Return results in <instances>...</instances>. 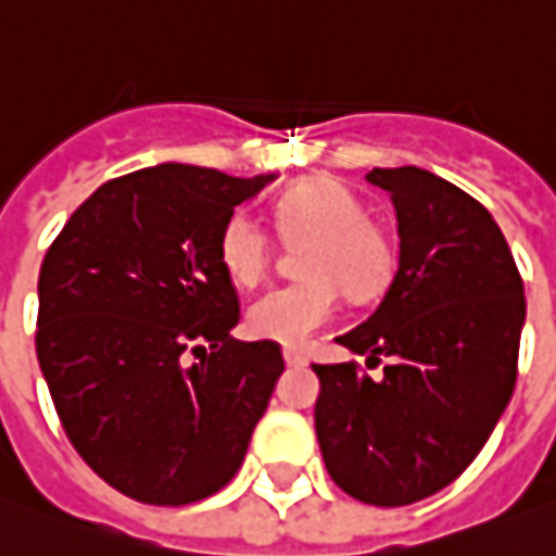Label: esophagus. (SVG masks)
Here are the masks:
<instances>
[{"instance_id": "esophagus-1", "label": "esophagus", "mask_w": 556, "mask_h": 556, "mask_svg": "<svg viewBox=\"0 0 556 556\" xmlns=\"http://www.w3.org/2000/svg\"><path fill=\"white\" fill-rule=\"evenodd\" d=\"M305 351L302 348H293V344H287L285 348V363L287 366H305Z\"/></svg>"}]
</instances>
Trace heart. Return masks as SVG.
Listing matches in <instances>:
<instances>
[{
  "label": "heart",
  "instance_id": "1",
  "mask_svg": "<svg viewBox=\"0 0 556 556\" xmlns=\"http://www.w3.org/2000/svg\"><path fill=\"white\" fill-rule=\"evenodd\" d=\"M278 236L300 245L302 278L269 287L248 305V329L281 344L305 342L324 327L339 302V287L351 300H372L393 278L396 254L388 232L366 217L354 190L332 178H312L287 190L271 212ZM269 229L254 214H229L217 236V260L239 287H254L269 271Z\"/></svg>",
  "mask_w": 556,
  "mask_h": 556
}]
</instances>
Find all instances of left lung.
<instances>
[{
  "mask_svg": "<svg viewBox=\"0 0 556 556\" xmlns=\"http://www.w3.org/2000/svg\"><path fill=\"white\" fill-rule=\"evenodd\" d=\"M396 205L384 296L339 336L381 363H312L315 430L332 481L359 503L408 505L447 488L484 447L518 381L523 281L490 212L427 168L366 175Z\"/></svg>",
  "mask_w": 556,
  "mask_h": 556,
  "instance_id": "1",
  "label": "left lung"
}]
</instances>
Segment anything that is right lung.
Returning a JSON list of instances; mask_svg holds the SVG:
<instances>
[{"instance_id":"add662e5","label":"right lung","mask_w":556,"mask_h":556,"mask_svg":"<svg viewBox=\"0 0 556 556\" xmlns=\"http://www.w3.org/2000/svg\"><path fill=\"white\" fill-rule=\"evenodd\" d=\"M271 175L163 163L105 181L38 271L36 354L80 460L129 500L187 505L239 472L285 357L236 342L217 236Z\"/></svg>"}]
</instances>
